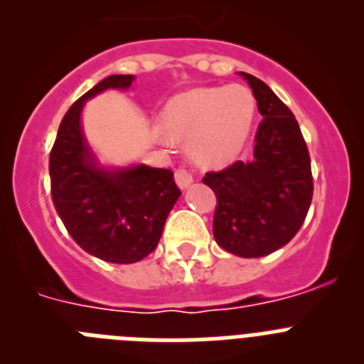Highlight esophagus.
<instances>
[{"mask_svg": "<svg viewBox=\"0 0 364 364\" xmlns=\"http://www.w3.org/2000/svg\"><path fill=\"white\" fill-rule=\"evenodd\" d=\"M175 180L180 189H186L193 182V175L188 171V169H184V167H178V169L175 171Z\"/></svg>", "mask_w": 364, "mask_h": 364, "instance_id": "obj_1", "label": "esophagus"}]
</instances>
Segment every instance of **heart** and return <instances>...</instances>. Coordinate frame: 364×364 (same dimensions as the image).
<instances>
[{"instance_id":"1","label":"heart","mask_w":364,"mask_h":364,"mask_svg":"<svg viewBox=\"0 0 364 364\" xmlns=\"http://www.w3.org/2000/svg\"><path fill=\"white\" fill-rule=\"evenodd\" d=\"M257 111L253 92L244 85L202 87L176 95L162 117L166 134L188 142L200 166H222L246 144Z\"/></svg>"}]
</instances>
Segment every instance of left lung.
I'll list each match as a JSON object with an SVG mask.
<instances>
[{
  "label": "left lung",
  "mask_w": 364,
  "mask_h": 364,
  "mask_svg": "<svg viewBox=\"0 0 364 364\" xmlns=\"http://www.w3.org/2000/svg\"><path fill=\"white\" fill-rule=\"evenodd\" d=\"M252 87L260 120L252 160L202 178L217 195L213 235L244 259L273 253L294 239L314 195L310 153L294 112L262 80L240 73Z\"/></svg>",
  "instance_id": "obj_1"
}]
</instances>
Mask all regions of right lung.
<instances>
[{
    "label": "right lung",
    "mask_w": 364,
    "mask_h": 364,
    "mask_svg": "<svg viewBox=\"0 0 364 364\" xmlns=\"http://www.w3.org/2000/svg\"><path fill=\"white\" fill-rule=\"evenodd\" d=\"M133 74L96 83L65 112L49 159L50 195L67 231L87 253L131 264L154 252L164 224L182 195L173 171L149 166L104 169L82 133L83 104L105 89H129Z\"/></svg>",
    "instance_id": "right-lung-1"
}]
</instances>
